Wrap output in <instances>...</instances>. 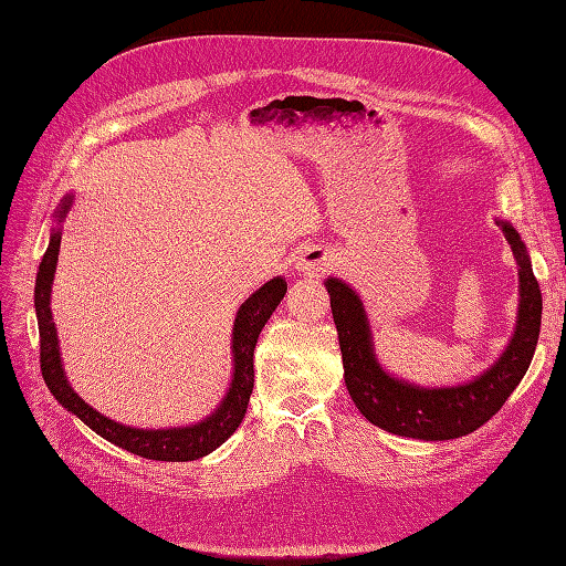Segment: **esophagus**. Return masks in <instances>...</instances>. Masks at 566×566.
I'll list each match as a JSON object with an SVG mask.
<instances>
[{
  "mask_svg": "<svg viewBox=\"0 0 566 566\" xmlns=\"http://www.w3.org/2000/svg\"><path fill=\"white\" fill-rule=\"evenodd\" d=\"M331 266H333V256L328 250L314 248V250H304L297 256V271L304 273V276H318V273H323Z\"/></svg>",
  "mask_w": 566,
  "mask_h": 566,
  "instance_id": "1",
  "label": "esophagus"
}]
</instances>
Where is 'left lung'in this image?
<instances>
[{
	"label": "left lung",
	"instance_id": "8db88e82",
	"mask_svg": "<svg viewBox=\"0 0 566 566\" xmlns=\"http://www.w3.org/2000/svg\"><path fill=\"white\" fill-rule=\"evenodd\" d=\"M495 224L503 229L505 241L517 260V323L503 354L468 382L422 387L394 378L375 354L370 321L361 297L342 279H325L349 397L361 416L378 424L380 430L422 441L465 437L499 413L510 394L522 382L538 345L543 297L517 229L505 219H495Z\"/></svg>",
	"mask_w": 566,
	"mask_h": 566
}]
</instances>
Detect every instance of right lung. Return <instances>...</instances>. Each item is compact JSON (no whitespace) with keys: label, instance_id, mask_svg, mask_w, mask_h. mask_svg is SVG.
Returning <instances> with one entry per match:
<instances>
[{"label":"right lung","instance_id":"obj_1","mask_svg":"<svg viewBox=\"0 0 566 566\" xmlns=\"http://www.w3.org/2000/svg\"><path fill=\"white\" fill-rule=\"evenodd\" d=\"M73 193L63 196L54 227L49 233V245L42 256V264L38 271L35 281V312H38V325H40V364H42V378L54 394V399L77 416L84 424L94 430L98 437L115 443V447L125 449L134 455H142L148 460H165V462H186L198 460L202 455L212 453L219 449L243 422L250 394L254 387V347L256 337H260L262 328L271 314L276 312L281 304L287 283L283 276H276L266 281L260 290L241 304V310L233 321L231 333V358H233V373L231 382L224 394V399L212 410L208 418L200 422L186 424V427H163V430H144V427H129L123 422H115L98 413L84 401L80 394L71 387L65 378L63 361H61V347H59V333L54 316H51V285H54V273L59 262L61 250V224L65 214L71 212Z\"/></svg>","mask_w":566,"mask_h":566}]
</instances>
